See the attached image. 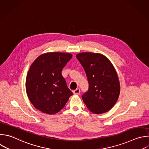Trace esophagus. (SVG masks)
Instances as JSON below:
<instances>
[{
	"label": "esophagus",
	"instance_id": "obj_1",
	"mask_svg": "<svg viewBox=\"0 0 149 149\" xmlns=\"http://www.w3.org/2000/svg\"><path fill=\"white\" fill-rule=\"evenodd\" d=\"M73 93H74V94H76V95H79V94H80V89H79V88H77V89H76V90H73Z\"/></svg>",
	"mask_w": 149,
	"mask_h": 149
}]
</instances>
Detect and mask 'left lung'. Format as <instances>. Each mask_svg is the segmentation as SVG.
<instances>
[{"mask_svg": "<svg viewBox=\"0 0 149 149\" xmlns=\"http://www.w3.org/2000/svg\"><path fill=\"white\" fill-rule=\"evenodd\" d=\"M76 58L84 69L88 90L82 95L87 108L100 114L110 110L117 101L120 84L117 73L109 60L98 53L82 52Z\"/></svg>", "mask_w": 149, "mask_h": 149, "instance_id": "obj_1", "label": "left lung"}]
</instances>
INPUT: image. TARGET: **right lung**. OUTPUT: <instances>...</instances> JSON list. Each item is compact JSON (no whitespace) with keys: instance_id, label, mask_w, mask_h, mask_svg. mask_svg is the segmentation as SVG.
<instances>
[{"instance_id":"right-lung-1","label":"right lung","mask_w":149,"mask_h":149,"mask_svg":"<svg viewBox=\"0 0 149 149\" xmlns=\"http://www.w3.org/2000/svg\"><path fill=\"white\" fill-rule=\"evenodd\" d=\"M69 53L48 52L38 56L27 75L28 97L38 110L47 114L60 111L73 93L67 86L62 70L70 60Z\"/></svg>"}]
</instances>
